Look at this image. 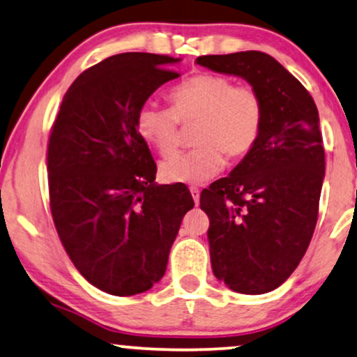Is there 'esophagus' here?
Returning a JSON list of instances; mask_svg holds the SVG:
<instances>
[{
	"mask_svg": "<svg viewBox=\"0 0 357 357\" xmlns=\"http://www.w3.org/2000/svg\"><path fill=\"white\" fill-rule=\"evenodd\" d=\"M189 191H191V196H192V199H194V202H199V196H201V191H199V188H196V186H191L189 188Z\"/></svg>",
	"mask_w": 357,
	"mask_h": 357,
	"instance_id": "34e87169",
	"label": "esophagus"
}]
</instances>
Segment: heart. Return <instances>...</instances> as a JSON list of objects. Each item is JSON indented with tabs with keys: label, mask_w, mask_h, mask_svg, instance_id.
I'll return each instance as SVG.
<instances>
[{
	"label": "heart",
	"mask_w": 357,
	"mask_h": 357,
	"mask_svg": "<svg viewBox=\"0 0 357 357\" xmlns=\"http://www.w3.org/2000/svg\"><path fill=\"white\" fill-rule=\"evenodd\" d=\"M171 108L146 103L137 114V132L161 156L181 142V125H196V146L161 163L168 183H204L222 169L224 155L237 161L254 150L264 125V102L255 89L224 75L199 74L169 92Z\"/></svg>",
	"instance_id": "obj_1"
}]
</instances>
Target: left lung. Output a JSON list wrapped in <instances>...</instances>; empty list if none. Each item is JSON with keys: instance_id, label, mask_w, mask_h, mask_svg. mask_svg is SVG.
<instances>
[{"instance_id": "8db88e82", "label": "left lung", "mask_w": 357, "mask_h": 357, "mask_svg": "<svg viewBox=\"0 0 357 357\" xmlns=\"http://www.w3.org/2000/svg\"><path fill=\"white\" fill-rule=\"evenodd\" d=\"M199 66L245 79L264 102L254 150L201 192L211 265L231 290L261 295L298 267L318 220L324 148L318 108L298 79L260 51L201 56Z\"/></svg>"}]
</instances>
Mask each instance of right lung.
<instances>
[{
	"instance_id": "1",
	"label": "right lung",
	"mask_w": 357,
	"mask_h": 357,
	"mask_svg": "<svg viewBox=\"0 0 357 357\" xmlns=\"http://www.w3.org/2000/svg\"><path fill=\"white\" fill-rule=\"evenodd\" d=\"M179 59L125 52L84 70L66 92L47 145L49 202L62 245L80 275L116 296L143 293L166 272L188 188L158 186L137 114L178 79Z\"/></svg>"
}]
</instances>
